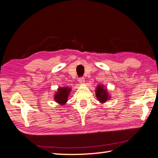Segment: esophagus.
Returning a JSON list of instances; mask_svg holds the SVG:
<instances>
[{"instance_id":"34e87169","label":"esophagus","mask_w":158,"mask_h":158,"mask_svg":"<svg viewBox=\"0 0 158 158\" xmlns=\"http://www.w3.org/2000/svg\"><path fill=\"white\" fill-rule=\"evenodd\" d=\"M78 81H79L80 84H82H82H84L85 82V78H84V77H80V78H79V79H78Z\"/></svg>"}]
</instances>
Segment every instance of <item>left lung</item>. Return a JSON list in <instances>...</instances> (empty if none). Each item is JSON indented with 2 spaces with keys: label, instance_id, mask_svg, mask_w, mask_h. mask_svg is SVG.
Wrapping results in <instances>:
<instances>
[{
  "label": "left lung",
  "instance_id": "left-lung-1",
  "mask_svg": "<svg viewBox=\"0 0 158 158\" xmlns=\"http://www.w3.org/2000/svg\"><path fill=\"white\" fill-rule=\"evenodd\" d=\"M96 97L97 99L99 100L101 103H105L110 99V96L109 95L108 93L107 92V89L104 88L103 85H99L97 87L95 90Z\"/></svg>",
  "mask_w": 158,
  "mask_h": 158
}]
</instances>
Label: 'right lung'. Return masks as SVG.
Returning <instances> with one entry per match:
<instances>
[{"label": "right lung", "mask_w": 158, "mask_h": 158, "mask_svg": "<svg viewBox=\"0 0 158 158\" xmlns=\"http://www.w3.org/2000/svg\"><path fill=\"white\" fill-rule=\"evenodd\" d=\"M57 90L58 91L55 93L54 97L55 101L61 106L65 105L68 101V97L71 89L68 87H64V88H59Z\"/></svg>", "instance_id": "obj_1"}]
</instances>
